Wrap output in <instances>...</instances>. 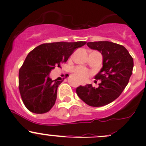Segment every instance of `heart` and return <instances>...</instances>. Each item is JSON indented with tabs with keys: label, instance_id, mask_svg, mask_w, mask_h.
<instances>
[{
	"label": "heart",
	"instance_id": "obj_1",
	"mask_svg": "<svg viewBox=\"0 0 146 146\" xmlns=\"http://www.w3.org/2000/svg\"><path fill=\"white\" fill-rule=\"evenodd\" d=\"M73 72L81 80H87L90 75L91 74L90 70L82 66H77V67L73 68Z\"/></svg>",
	"mask_w": 146,
	"mask_h": 146
}]
</instances>
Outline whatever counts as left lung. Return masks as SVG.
<instances>
[{
	"instance_id": "1",
	"label": "left lung",
	"mask_w": 146,
	"mask_h": 146,
	"mask_svg": "<svg viewBox=\"0 0 146 146\" xmlns=\"http://www.w3.org/2000/svg\"><path fill=\"white\" fill-rule=\"evenodd\" d=\"M87 46L103 55V68L95 76L101 80L98 87L80 86L76 93L83 102L93 107L106 106L119 97L133 73V59L122 45L109 41L89 42Z\"/></svg>"
}]
</instances>
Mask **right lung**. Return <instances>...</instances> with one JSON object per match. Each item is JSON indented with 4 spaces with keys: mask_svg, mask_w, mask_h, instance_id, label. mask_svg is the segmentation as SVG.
Instances as JSON below:
<instances>
[{
    "mask_svg": "<svg viewBox=\"0 0 146 146\" xmlns=\"http://www.w3.org/2000/svg\"><path fill=\"white\" fill-rule=\"evenodd\" d=\"M85 41L43 43L31 50L19 70L18 88L24 105L31 112L47 113L57 98V89L63 80H53L49 73L66 63L75 49Z\"/></svg>",
    "mask_w": 146,
    "mask_h": 146,
    "instance_id": "1",
    "label": "right lung"
}]
</instances>
